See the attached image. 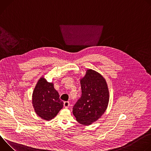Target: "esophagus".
Wrapping results in <instances>:
<instances>
[{
  "instance_id": "esophagus-1",
  "label": "esophagus",
  "mask_w": 151,
  "mask_h": 151,
  "mask_svg": "<svg viewBox=\"0 0 151 151\" xmlns=\"http://www.w3.org/2000/svg\"><path fill=\"white\" fill-rule=\"evenodd\" d=\"M70 106V103L69 101H64V107H65V108H68Z\"/></svg>"
}]
</instances>
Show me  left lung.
Masks as SVG:
<instances>
[{
	"instance_id": "obj_1",
	"label": "left lung",
	"mask_w": 151,
	"mask_h": 151,
	"mask_svg": "<svg viewBox=\"0 0 151 151\" xmlns=\"http://www.w3.org/2000/svg\"><path fill=\"white\" fill-rule=\"evenodd\" d=\"M82 95L73 107L76 121L89 125L98 120L106 111L109 92L105 79L97 72L88 69L81 79Z\"/></svg>"
}]
</instances>
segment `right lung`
Instances as JSON below:
<instances>
[{"label": "right lung", "instance_id": "1", "mask_svg": "<svg viewBox=\"0 0 151 151\" xmlns=\"http://www.w3.org/2000/svg\"><path fill=\"white\" fill-rule=\"evenodd\" d=\"M32 104L36 114L47 121L54 118L63 107V101L60 99L54 83L47 82L44 77L40 78L36 85Z\"/></svg>", "mask_w": 151, "mask_h": 151}]
</instances>
